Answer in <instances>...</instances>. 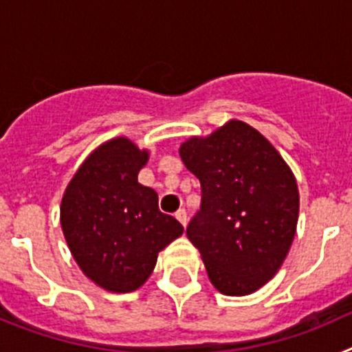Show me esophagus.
Masks as SVG:
<instances>
[{"instance_id": "esophagus-1", "label": "esophagus", "mask_w": 352, "mask_h": 352, "mask_svg": "<svg viewBox=\"0 0 352 352\" xmlns=\"http://www.w3.org/2000/svg\"><path fill=\"white\" fill-rule=\"evenodd\" d=\"M176 219H178L179 222H182L183 227H185L186 222H188V217H186V211L185 210H178V211H176Z\"/></svg>"}]
</instances>
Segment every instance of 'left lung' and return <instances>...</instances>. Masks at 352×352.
Segmentation results:
<instances>
[{
	"label": "left lung",
	"mask_w": 352,
	"mask_h": 352,
	"mask_svg": "<svg viewBox=\"0 0 352 352\" xmlns=\"http://www.w3.org/2000/svg\"><path fill=\"white\" fill-rule=\"evenodd\" d=\"M179 157L201 182V210L186 236L211 284L227 296L252 294L280 270L294 239V174L268 139L238 120L185 141Z\"/></svg>",
	"instance_id": "1"
}]
</instances>
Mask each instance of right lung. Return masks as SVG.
Listing matches in <instances>:
<instances>
[{
  "label": "right lung",
  "mask_w": 352,
  "mask_h": 352,
  "mask_svg": "<svg viewBox=\"0 0 352 352\" xmlns=\"http://www.w3.org/2000/svg\"><path fill=\"white\" fill-rule=\"evenodd\" d=\"M148 151L130 139L104 142L79 167L61 201V227L72 256L96 285L111 292L141 287L158 252L183 226L158 210V195L138 174Z\"/></svg>",
  "instance_id": "right-lung-1"
}]
</instances>
